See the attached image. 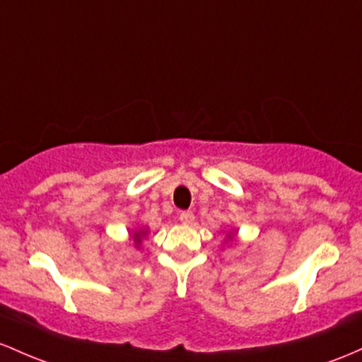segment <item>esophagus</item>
Listing matches in <instances>:
<instances>
[{"label": "esophagus", "instance_id": "obj_1", "mask_svg": "<svg viewBox=\"0 0 362 362\" xmlns=\"http://www.w3.org/2000/svg\"><path fill=\"white\" fill-rule=\"evenodd\" d=\"M180 221H181L185 226L193 224V222H194V214L189 212V210H186V212H181V214H180Z\"/></svg>", "mask_w": 362, "mask_h": 362}]
</instances>
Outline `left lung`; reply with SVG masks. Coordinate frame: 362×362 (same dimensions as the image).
I'll return each mask as SVG.
<instances>
[{"instance_id": "obj_1", "label": "left lung", "mask_w": 362, "mask_h": 362, "mask_svg": "<svg viewBox=\"0 0 362 362\" xmlns=\"http://www.w3.org/2000/svg\"><path fill=\"white\" fill-rule=\"evenodd\" d=\"M227 235H229V239H230V233H229V234H227Z\"/></svg>"}]
</instances>
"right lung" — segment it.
I'll use <instances>...</instances> for the list:
<instances>
[{"label": "right lung", "instance_id": "right-lung-1", "mask_svg": "<svg viewBox=\"0 0 362 362\" xmlns=\"http://www.w3.org/2000/svg\"><path fill=\"white\" fill-rule=\"evenodd\" d=\"M147 234V230H144V229H140V230H135V233L132 234V239H133V243H135V247H140V245H141V239H144V235Z\"/></svg>", "mask_w": 362, "mask_h": 362}]
</instances>
